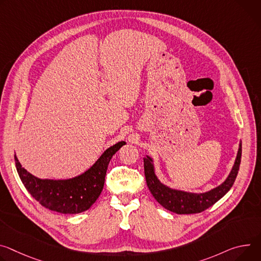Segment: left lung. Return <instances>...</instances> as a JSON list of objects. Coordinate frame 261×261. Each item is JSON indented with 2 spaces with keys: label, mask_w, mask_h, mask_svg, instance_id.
Segmentation results:
<instances>
[{
  "label": "left lung",
  "mask_w": 261,
  "mask_h": 261,
  "mask_svg": "<svg viewBox=\"0 0 261 261\" xmlns=\"http://www.w3.org/2000/svg\"><path fill=\"white\" fill-rule=\"evenodd\" d=\"M241 158L242 141H240L238 155H236L233 167L225 181L208 192L191 193L182 191V189L173 188L162 183L156 175L153 158L146 155L144 157V168L147 185L155 200L165 209L178 213V215L199 213L217 203L230 191L240 170Z\"/></svg>",
  "instance_id": "8db88e82"
}]
</instances>
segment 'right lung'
Segmentation results:
<instances>
[{
  "mask_svg": "<svg viewBox=\"0 0 261 261\" xmlns=\"http://www.w3.org/2000/svg\"><path fill=\"white\" fill-rule=\"evenodd\" d=\"M124 145L123 140L109 147L88 170L69 179H40L23 169L15 154L14 159L22 184L39 204L52 211L76 215L89 209L100 197L108 164Z\"/></svg>",
  "mask_w": 261,
  "mask_h": 261,
  "instance_id": "obj_1",
  "label": "right lung"
}]
</instances>
